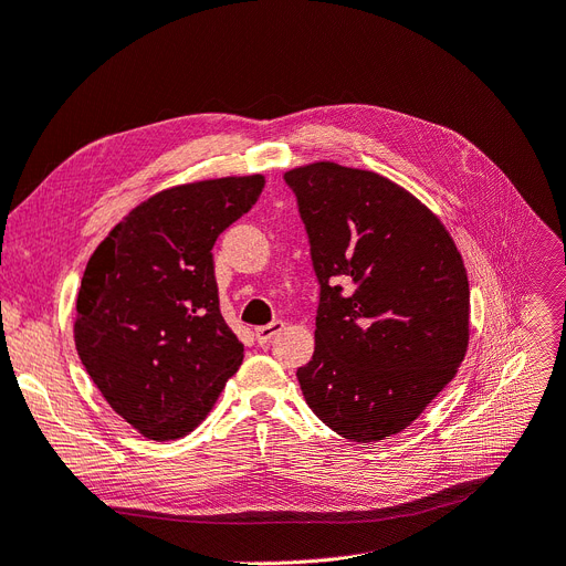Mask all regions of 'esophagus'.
<instances>
[{"label":"esophagus","instance_id":"34e87169","mask_svg":"<svg viewBox=\"0 0 566 566\" xmlns=\"http://www.w3.org/2000/svg\"><path fill=\"white\" fill-rule=\"evenodd\" d=\"M284 328V322H272V324H265V326H259L256 328V340L261 343V345H268L272 338L277 336V333Z\"/></svg>","mask_w":566,"mask_h":566}]
</instances>
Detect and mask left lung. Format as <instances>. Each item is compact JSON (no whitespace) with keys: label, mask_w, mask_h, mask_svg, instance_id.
<instances>
[{"label":"left lung","mask_w":566,"mask_h":566,"mask_svg":"<svg viewBox=\"0 0 566 566\" xmlns=\"http://www.w3.org/2000/svg\"><path fill=\"white\" fill-rule=\"evenodd\" d=\"M319 282L307 406L354 443L403 431L464 361L469 280L446 226L394 181L336 163L284 175Z\"/></svg>","instance_id":"8db88e82"}]
</instances>
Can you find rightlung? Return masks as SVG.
<instances>
[{
  "instance_id": "1",
  "label": "right lung",
  "mask_w": 566,
  "mask_h": 566,
  "mask_svg": "<svg viewBox=\"0 0 566 566\" xmlns=\"http://www.w3.org/2000/svg\"><path fill=\"white\" fill-rule=\"evenodd\" d=\"M261 175L186 184L137 205L83 272L74 340L107 403L175 441L212 410L244 345L221 317L212 249L247 214Z\"/></svg>"
}]
</instances>
